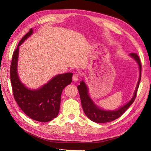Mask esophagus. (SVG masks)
I'll return each mask as SVG.
<instances>
[{
  "instance_id": "obj_1",
  "label": "esophagus",
  "mask_w": 151,
  "mask_h": 151,
  "mask_svg": "<svg viewBox=\"0 0 151 151\" xmlns=\"http://www.w3.org/2000/svg\"><path fill=\"white\" fill-rule=\"evenodd\" d=\"M78 78H79V74H78V73L74 74L73 76V81H75V82L78 81Z\"/></svg>"
}]
</instances>
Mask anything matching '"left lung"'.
Masks as SVG:
<instances>
[{
  "instance_id": "1",
  "label": "left lung",
  "mask_w": 151,
  "mask_h": 151,
  "mask_svg": "<svg viewBox=\"0 0 151 151\" xmlns=\"http://www.w3.org/2000/svg\"><path fill=\"white\" fill-rule=\"evenodd\" d=\"M130 56L133 58L137 62L139 67V78L138 80V82L136 86V90L134 91V94L132 99L128 102L127 104L124 105L123 106L119 108L117 110L114 111H107L102 110L98 108L96 106L93 101L89 97L88 95V89L86 86V84L84 81H81V84L78 86V89L80 94V97L81 99V103L82 106L83 110L85 114L87 115V117L91 120L92 121L95 122L97 123H107V122H110L112 121H114L116 119L121 117L123 115L125 111H126L128 108H129L130 106L132 104L134 100H135L137 89L139 88V84L141 81V71H142V63H141V61L139 56H137L136 53H130Z\"/></svg>"
}]
</instances>
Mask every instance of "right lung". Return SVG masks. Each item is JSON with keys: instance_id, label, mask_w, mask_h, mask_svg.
Instances as JSON below:
<instances>
[{"instance_id": "obj_1", "label": "right lung", "mask_w": 151, "mask_h": 151, "mask_svg": "<svg viewBox=\"0 0 151 151\" xmlns=\"http://www.w3.org/2000/svg\"><path fill=\"white\" fill-rule=\"evenodd\" d=\"M32 33L31 28L22 38L13 54L10 66L12 88L16 102L25 114L34 120L48 122L56 118L58 114L61 95L65 86L71 83L73 73L58 75L36 90H31L22 84L17 70L19 47Z\"/></svg>"}]
</instances>
